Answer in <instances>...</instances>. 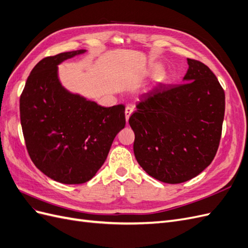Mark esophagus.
<instances>
[{
  "label": "esophagus",
  "mask_w": 248,
  "mask_h": 248,
  "mask_svg": "<svg viewBox=\"0 0 248 248\" xmlns=\"http://www.w3.org/2000/svg\"><path fill=\"white\" fill-rule=\"evenodd\" d=\"M133 110H134V107H133V106H131V104H129V106H127V107H126V108H125V117H126V121H128L129 118H130V116H131V114L133 112Z\"/></svg>",
  "instance_id": "esophagus-1"
}]
</instances>
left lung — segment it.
Segmentation results:
<instances>
[{
    "label": "left lung",
    "instance_id": "8db88e82",
    "mask_svg": "<svg viewBox=\"0 0 248 248\" xmlns=\"http://www.w3.org/2000/svg\"><path fill=\"white\" fill-rule=\"evenodd\" d=\"M185 84L141 94L129 118L134 156L148 175L177 184L212 162L221 138L226 96L204 63L187 59Z\"/></svg>",
    "mask_w": 248,
    "mask_h": 248
}]
</instances>
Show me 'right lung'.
<instances>
[{
  "mask_svg": "<svg viewBox=\"0 0 248 248\" xmlns=\"http://www.w3.org/2000/svg\"><path fill=\"white\" fill-rule=\"evenodd\" d=\"M85 49L46 57L30 73L19 99L28 153L44 175L63 184L91 180L124 128L125 107H100L61 85L58 65Z\"/></svg>",
  "mask_w": 248,
  "mask_h": 248,
  "instance_id": "1",
  "label": "right lung"
}]
</instances>
